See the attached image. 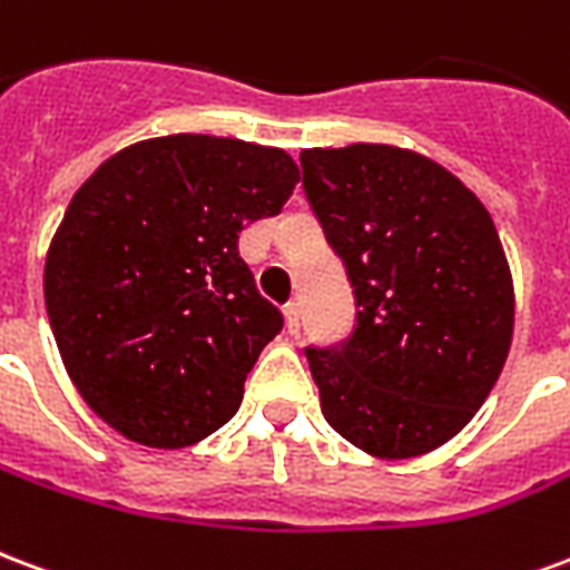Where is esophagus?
I'll return each mask as SVG.
<instances>
[{
	"label": "esophagus",
	"mask_w": 570,
	"mask_h": 570,
	"mask_svg": "<svg viewBox=\"0 0 570 570\" xmlns=\"http://www.w3.org/2000/svg\"><path fill=\"white\" fill-rule=\"evenodd\" d=\"M301 315H303L301 303L297 301L285 303V327H288V334H297V331H301Z\"/></svg>",
	"instance_id": "1"
}]
</instances>
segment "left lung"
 Returning a JSON list of instances; mask_svg holds the SVG:
<instances>
[{"mask_svg":"<svg viewBox=\"0 0 570 570\" xmlns=\"http://www.w3.org/2000/svg\"><path fill=\"white\" fill-rule=\"evenodd\" d=\"M303 190L346 264L355 331L306 348L322 413L376 459L468 425L513 340V279L492 215L450 169L394 145L303 148Z\"/></svg>","mask_w":570,"mask_h":570,"instance_id":"left-lung-1","label":"left lung"}]
</instances>
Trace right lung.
<instances>
[{
  "label": "right lung",
  "instance_id": "right-lung-1",
  "mask_svg": "<svg viewBox=\"0 0 570 570\" xmlns=\"http://www.w3.org/2000/svg\"><path fill=\"white\" fill-rule=\"evenodd\" d=\"M297 181L282 148L176 132L111 154L75 190L45 261V306L69 380L106 425L181 450L234 419L282 331L239 234L279 215Z\"/></svg>",
  "mask_w": 570,
  "mask_h": 570
}]
</instances>
